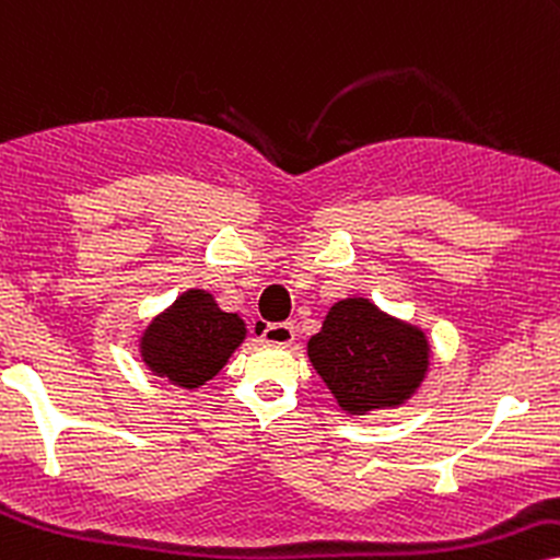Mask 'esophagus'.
<instances>
[{
	"instance_id": "34e87169",
	"label": "esophagus",
	"mask_w": 560,
	"mask_h": 560,
	"mask_svg": "<svg viewBox=\"0 0 560 560\" xmlns=\"http://www.w3.org/2000/svg\"><path fill=\"white\" fill-rule=\"evenodd\" d=\"M259 337L269 345H291L295 340V329L291 322L265 324V327H259Z\"/></svg>"
}]
</instances>
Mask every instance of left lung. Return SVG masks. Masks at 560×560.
Listing matches in <instances>:
<instances>
[{"label":"left lung","mask_w":560,"mask_h":560,"mask_svg":"<svg viewBox=\"0 0 560 560\" xmlns=\"http://www.w3.org/2000/svg\"><path fill=\"white\" fill-rule=\"evenodd\" d=\"M308 361L350 416L402 405L431 363L423 329L384 314L369 299L337 301L308 340Z\"/></svg>","instance_id":"1"}]
</instances>
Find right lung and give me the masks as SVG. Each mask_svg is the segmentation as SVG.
Masks as SVG:
<instances>
[{
    "instance_id": "1",
    "label": "right lung",
    "mask_w": 560,
    "mask_h": 560,
    "mask_svg": "<svg viewBox=\"0 0 560 560\" xmlns=\"http://www.w3.org/2000/svg\"><path fill=\"white\" fill-rule=\"evenodd\" d=\"M244 340V319L223 312L212 293L191 288L148 324L140 337V355L155 376L197 389L220 374Z\"/></svg>"
}]
</instances>
